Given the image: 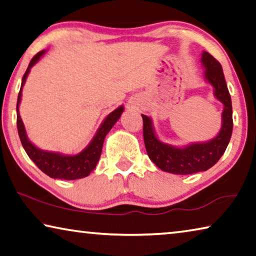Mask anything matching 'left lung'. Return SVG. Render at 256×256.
Instances as JSON below:
<instances>
[{
  "label": "left lung",
  "instance_id": "obj_1",
  "mask_svg": "<svg viewBox=\"0 0 256 256\" xmlns=\"http://www.w3.org/2000/svg\"><path fill=\"white\" fill-rule=\"evenodd\" d=\"M202 62L206 68V78L214 86V94L224 104L222 112V128L216 138L208 142L194 144L184 148H176L162 144L154 133L152 120L142 116L144 140L150 160L162 171L173 174H192L206 171L218 163L224 154L232 134V104L226 86L221 64L208 52L202 54Z\"/></svg>",
  "mask_w": 256,
  "mask_h": 256
}]
</instances>
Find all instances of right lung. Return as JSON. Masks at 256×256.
I'll return each instance as SVG.
<instances>
[{"mask_svg":"<svg viewBox=\"0 0 256 256\" xmlns=\"http://www.w3.org/2000/svg\"><path fill=\"white\" fill-rule=\"evenodd\" d=\"M44 54V51H40L36 54L33 59L30 60V64L25 74L22 76V88H20L18 100H17V128H18V134L22 141V144L25 152H27L28 157L34 162L35 165L42 171L46 173V176L54 179H62V180H76L82 179V178L88 176L93 170L96 168V163H98L99 158L101 156V150H102V144L106 138L107 133L110 131L114 124L123 112L124 108L120 107L109 114L101 124L100 128L96 132V134L93 138L91 144L85 148L82 152L77 154L75 156H64L60 154L43 152L27 139L25 128H24L22 120L20 118L19 115V104L20 99H22V90L24 84L26 82L27 75L30 72V68L38 62V59Z\"/></svg>","mask_w":256,"mask_h":256,"instance_id":"right-lung-1","label":"right lung"}]
</instances>
